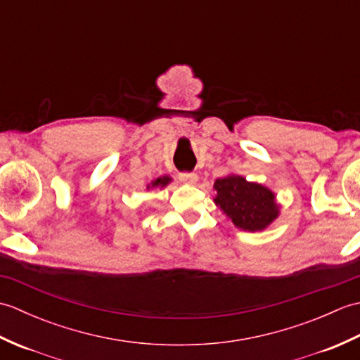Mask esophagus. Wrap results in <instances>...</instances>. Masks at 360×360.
I'll return each instance as SVG.
<instances>
[{
    "mask_svg": "<svg viewBox=\"0 0 360 360\" xmlns=\"http://www.w3.org/2000/svg\"><path fill=\"white\" fill-rule=\"evenodd\" d=\"M179 179H181V182H184V184L193 186L198 182V176L195 173H181Z\"/></svg>",
    "mask_w": 360,
    "mask_h": 360,
    "instance_id": "obj_1",
    "label": "esophagus"
}]
</instances>
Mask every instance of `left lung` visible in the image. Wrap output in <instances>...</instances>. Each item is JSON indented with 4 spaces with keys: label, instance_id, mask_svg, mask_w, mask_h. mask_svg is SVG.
<instances>
[{
    "label": "left lung",
    "instance_id": "1",
    "mask_svg": "<svg viewBox=\"0 0 360 360\" xmlns=\"http://www.w3.org/2000/svg\"><path fill=\"white\" fill-rule=\"evenodd\" d=\"M213 190V202L241 231L262 232L280 217L281 205L272 190L244 176L227 174L215 181Z\"/></svg>",
    "mask_w": 360,
    "mask_h": 360
}]
</instances>
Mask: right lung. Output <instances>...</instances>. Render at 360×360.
I'll return each instance as SVG.
<instances>
[{"instance_id":"1","label":"right lung","mask_w":360,"mask_h":360,"mask_svg":"<svg viewBox=\"0 0 360 360\" xmlns=\"http://www.w3.org/2000/svg\"><path fill=\"white\" fill-rule=\"evenodd\" d=\"M172 181H173V178H172V176H168V174L159 176V178H155V179L150 181V184L147 186V190H153V188H160V190H162L168 184H170Z\"/></svg>"}]
</instances>
